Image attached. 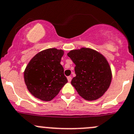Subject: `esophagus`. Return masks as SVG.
Returning <instances> with one entry per match:
<instances>
[{"label":"esophagus","instance_id":"34e87169","mask_svg":"<svg viewBox=\"0 0 134 134\" xmlns=\"http://www.w3.org/2000/svg\"><path fill=\"white\" fill-rule=\"evenodd\" d=\"M67 80H68L69 82H71V80H72V77L71 76H68V77H67Z\"/></svg>","mask_w":134,"mask_h":134}]
</instances>
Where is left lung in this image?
Returning <instances> with one entry per match:
<instances>
[{
	"instance_id": "left-lung-1",
	"label": "left lung",
	"mask_w": 134,
	"mask_h": 134,
	"mask_svg": "<svg viewBox=\"0 0 134 134\" xmlns=\"http://www.w3.org/2000/svg\"><path fill=\"white\" fill-rule=\"evenodd\" d=\"M67 56L76 65V76L71 84L78 94L87 101L96 100L109 88L112 72L105 56L90 48L72 50Z\"/></svg>"
}]
</instances>
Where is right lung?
<instances>
[{"instance_id":"right-lung-1","label":"right lung","mask_w":134,"mask_h":134,"mask_svg":"<svg viewBox=\"0 0 134 134\" xmlns=\"http://www.w3.org/2000/svg\"><path fill=\"white\" fill-rule=\"evenodd\" d=\"M63 54L62 49H47L37 53L27 64L24 74L25 83L35 98L52 100L67 83L60 64Z\"/></svg>"}]
</instances>
